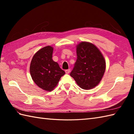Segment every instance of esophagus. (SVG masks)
<instances>
[{
    "label": "esophagus",
    "mask_w": 134,
    "mask_h": 134,
    "mask_svg": "<svg viewBox=\"0 0 134 134\" xmlns=\"http://www.w3.org/2000/svg\"><path fill=\"white\" fill-rule=\"evenodd\" d=\"M70 69H68V70H66L65 71V73L66 74H69L70 73Z\"/></svg>",
    "instance_id": "34e87169"
}]
</instances>
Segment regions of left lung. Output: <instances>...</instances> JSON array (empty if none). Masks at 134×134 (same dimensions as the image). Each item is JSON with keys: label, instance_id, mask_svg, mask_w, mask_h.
<instances>
[{"label": "left lung", "instance_id": "obj_1", "mask_svg": "<svg viewBox=\"0 0 134 134\" xmlns=\"http://www.w3.org/2000/svg\"><path fill=\"white\" fill-rule=\"evenodd\" d=\"M77 59L70 73L76 83L85 90L92 89L103 77L106 63L98 48L88 42H81L76 46Z\"/></svg>", "mask_w": 134, "mask_h": 134}]
</instances>
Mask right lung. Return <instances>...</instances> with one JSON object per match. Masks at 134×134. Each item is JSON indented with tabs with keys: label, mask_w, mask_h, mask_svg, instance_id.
Masks as SVG:
<instances>
[{
	"label": "right lung",
	"mask_w": 134,
	"mask_h": 134,
	"mask_svg": "<svg viewBox=\"0 0 134 134\" xmlns=\"http://www.w3.org/2000/svg\"><path fill=\"white\" fill-rule=\"evenodd\" d=\"M53 47L41 48L33 56L30 65L32 78L38 87L51 92L53 90L65 72L52 60Z\"/></svg>",
	"instance_id": "right-lung-1"
}]
</instances>
